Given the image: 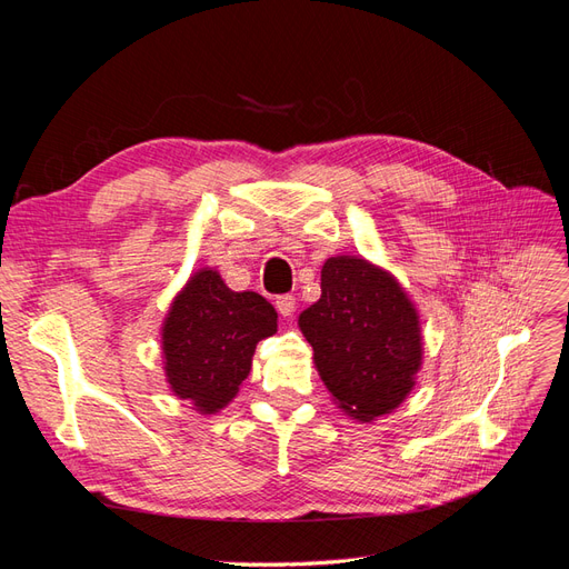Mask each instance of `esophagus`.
<instances>
[{
    "instance_id": "34e87169",
    "label": "esophagus",
    "mask_w": 569,
    "mask_h": 569,
    "mask_svg": "<svg viewBox=\"0 0 569 569\" xmlns=\"http://www.w3.org/2000/svg\"><path fill=\"white\" fill-rule=\"evenodd\" d=\"M274 308H278L280 316L289 318V316H295V311H297V299L291 295H280V297H274Z\"/></svg>"
}]
</instances>
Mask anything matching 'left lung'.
<instances>
[{
    "instance_id": "1",
    "label": "left lung",
    "mask_w": 569,
    "mask_h": 569,
    "mask_svg": "<svg viewBox=\"0 0 569 569\" xmlns=\"http://www.w3.org/2000/svg\"><path fill=\"white\" fill-rule=\"evenodd\" d=\"M320 299L299 316L325 387L358 420L393 410L422 360L418 313L403 289L363 258H327Z\"/></svg>"
}]
</instances>
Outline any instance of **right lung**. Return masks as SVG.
<instances>
[{"label":"right lung","instance_id":"add662e5","mask_svg":"<svg viewBox=\"0 0 569 569\" xmlns=\"http://www.w3.org/2000/svg\"><path fill=\"white\" fill-rule=\"evenodd\" d=\"M278 330V313L256 291H232L213 270L197 272L163 325L168 382L201 412L230 403L251 370L256 343Z\"/></svg>","mask_w":569,"mask_h":569}]
</instances>
